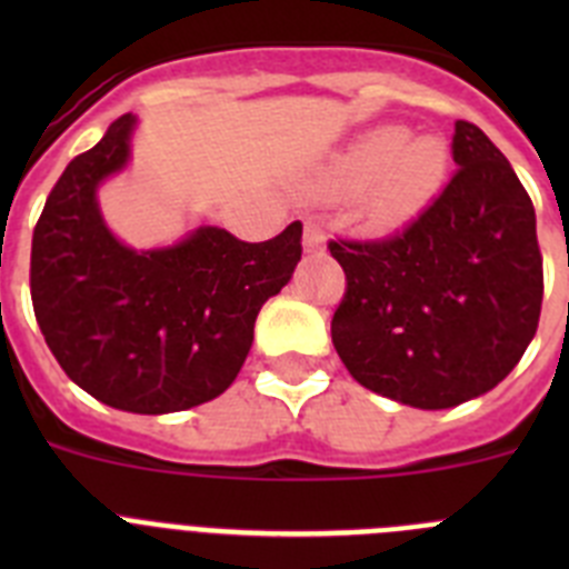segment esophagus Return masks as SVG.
Wrapping results in <instances>:
<instances>
[{
    "label": "esophagus",
    "mask_w": 569,
    "mask_h": 569,
    "mask_svg": "<svg viewBox=\"0 0 569 569\" xmlns=\"http://www.w3.org/2000/svg\"><path fill=\"white\" fill-rule=\"evenodd\" d=\"M301 244L308 253H321L325 250V228L319 222H305V236H301Z\"/></svg>",
    "instance_id": "34e87169"
}]
</instances>
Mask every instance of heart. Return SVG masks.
<instances>
[{"label":"heart","mask_w":569,"mask_h":569,"mask_svg":"<svg viewBox=\"0 0 569 569\" xmlns=\"http://www.w3.org/2000/svg\"><path fill=\"white\" fill-rule=\"evenodd\" d=\"M450 173L441 136H410L401 124H381L347 144L330 168V190L361 193V213L373 228L396 230L436 202Z\"/></svg>","instance_id":"b5f03b06"}]
</instances>
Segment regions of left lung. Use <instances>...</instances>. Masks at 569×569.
Returning a JSON list of instances; mask_svg holds the SVG:
<instances>
[{
	"label": "left lung",
	"mask_w": 569,
	"mask_h": 569,
	"mask_svg": "<svg viewBox=\"0 0 569 569\" xmlns=\"http://www.w3.org/2000/svg\"><path fill=\"white\" fill-rule=\"evenodd\" d=\"M453 162L401 233L328 244L347 276L336 353L361 387L421 410L499 385L536 336L545 296L536 210L505 153L456 122Z\"/></svg>",
	"instance_id": "left-lung-1"
}]
</instances>
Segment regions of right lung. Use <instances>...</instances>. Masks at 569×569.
Instances as JSON below:
<instances>
[{"label": "right lung", "instance_id": "1", "mask_svg": "<svg viewBox=\"0 0 569 569\" xmlns=\"http://www.w3.org/2000/svg\"><path fill=\"white\" fill-rule=\"evenodd\" d=\"M133 130L136 116H119L53 184L30 244V299L70 381L116 410L162 416L233 385L261 305L299 264L301 222L259 244L204 224L170 248H128L97 190L130 162Z\"/></svg>", "mask_w": 569, "mask_h": 569}]
</instances>
